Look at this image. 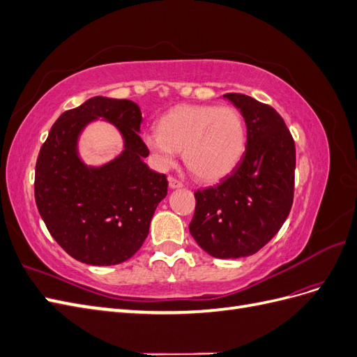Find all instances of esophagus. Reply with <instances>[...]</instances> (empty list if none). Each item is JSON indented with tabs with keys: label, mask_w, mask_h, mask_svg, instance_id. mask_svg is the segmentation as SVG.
<instances>
[{
	"label": "esophagus",
	"mask_w": 357,
	"mask_h": 357,
	"mask_svg": "<svg viewBox=\"0 0 357 357\" xmlns=\"http://www.w3.org/2000/svg\"><path fill=\"white\" fill-rule=\"evenodd\" d=\"M168 185H169L171 189H180V188H183V183L180 180L174 178V177H169L168 178Z\"/></svg>",
	"instance_id": "1"
}]
</instances>
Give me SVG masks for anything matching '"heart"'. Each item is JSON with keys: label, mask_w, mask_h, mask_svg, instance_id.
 <instances>
[{"label": "heart", "mask_w": 357, "mask_h": 357, "mask_svg": "<svg viewBox=\"0 0 357 357\" xmlns=\"http://www.w3.org/2000/svg\"><path fill=\"white\" fill-rule=\"evenodd\" d=\"M158 165L171 168L178 150L202 180H219L238 165L247 143L243 116L234 107L180 105L162 116L159 129L144 134Z\"/></svg>", "instance_id": "obj_1"}]
</instances>
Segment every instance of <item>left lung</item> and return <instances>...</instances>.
<instances>
[{"label": "left lung", "instance_id": "1", "mask_svg": "<svg viewBox=\"0 0 357 357\" xmlns=\"http://www.w3.org/2000/svg\"><path fill=\"white\" fill-rule=\"evenodd\" d=\"M244 117L245 152L231 174L195 192L190 235L218 259L252 256L282 228L294 202L295 143L271 105L225 93Z\"/></svg>", "mask_w": 357, "mask_h": 357}]
</instances>
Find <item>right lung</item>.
Segmentation results:
<instances>
[{
	"label": "right lung",
	"mask_w": 357,
	"mask_h": 357,
	"mask_svg": "<svg viewBox=\"0 0 357 357\" xmlns=\"http://www.w3.org/2000/svg\"><path fill=\"white\" fill-rule=\"evenodd\" d=\"M98 118L118 129L124 150L92 167L78 153V138ZM142 122L134 101L93 96L62 113L40 149L34 183L38 213L55 241L83 264L109 266L134 256L167 197V176L144 162L149 149L139 137Z\"/></svg>",
	"instance_id": "1"
}]
</instances>
